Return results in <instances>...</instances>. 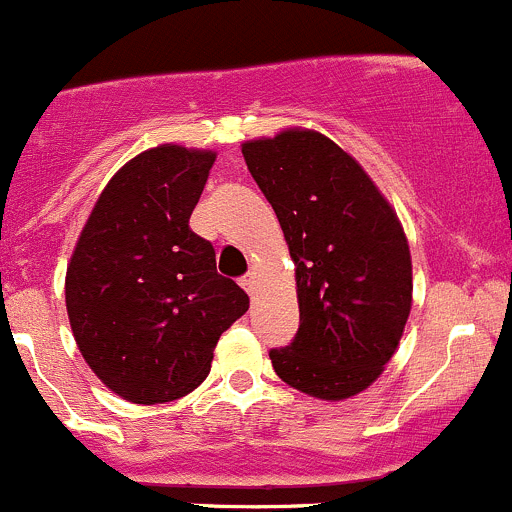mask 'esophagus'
I'll return each mask as SVG.
<instances>
[{
  "label": "esophagus",
  "mask_w": 512,
  "mask_h": 512,
  "mask_svg": "<svg viewBox=\"0 0 512 512\" xmlns=\"http://www.w3.org/2000/svg\"><path fill=\"white\" fill-rule=\"evenodd\" d=\"M256 273H246L244 278H241V286H244V291H249L251 296H254L256 293Z\"/></svg>",
  "instance_id": "34e87169"
}]
</instances>
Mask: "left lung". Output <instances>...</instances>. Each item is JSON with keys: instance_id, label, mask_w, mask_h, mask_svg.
<instances>
[{"instance_id": "left-lung-1", "label": "left lung", "mask_w": 512, "mask_h": 512, "mask_svg": "<svg viewBox=\"0 0 512 512\" xmlns=\"http://www.w3.org/2000/svg\"><path fill=\"white\" fill-rule=\"evenodd\" d=\"M296 266L298 333L273 348V371L296 391L346 401L366 391L401 343L413 306L406 231L363 166L313 129L241 144Z\"/></svg>"}]
</instances>
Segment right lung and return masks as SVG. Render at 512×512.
Masks as SVG:
<instances>
[{
  "label": "right lung",
  "mask_w": 512,
  "mask_h": 512,
  "mask_svg": "<svg viewBox=\"0 0 512 512\" xmlns=\"http://www.w3.org/2000/svg\"><path fill=\"white\" fill-rule=\"evenodd\" d=\"M216 151L159 144L126 161L96 199L64 298L86 366L139 406L204 383L221 333L249 296L216 273L214 246L189 229Z\"/></svg>",
  "instance_id": "1"
}]
</instances>
